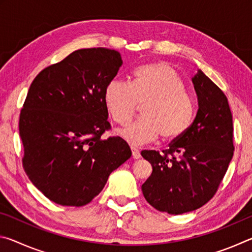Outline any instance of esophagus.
<instances>
[{
    "mask_svg": "<svg viewBox=\"0 0 252 252\" xmlns=\"http://www.w3.org/2000/svg\"><path fill=\"white\" fill-rule=\"evenodd\" d=\"M131 151H132V157H133V159H140L141 155H140V151L138 148L131 147Z\"/></svg>",
    "mask_w": 252,
    "mask_h": 252,
    "instance_id": "34e87169",
    "label": "esophagus"
}]
</instances>
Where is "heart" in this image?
<instances>
[{
  "label": "heart",
  "mask_w": 252,
  "mask_h": 252,
  "mask_svg": "<svg viewBox=\"0 0 252 252\" xmlns=\"http://www.w3.org/2000/svg\"><path fill=\"white\" fill-rule=\"evenodd\" d=\"M104 103L111 118L125 126L142 105V118L120 131L131 144L151 142L161 135L164 142L180 139L189 129L194 113L193 99L185 81L168 63L139 66L132 83L112 79L104 90Z\"/></svg>",
  "instance_id": "1"
}]
</instances>
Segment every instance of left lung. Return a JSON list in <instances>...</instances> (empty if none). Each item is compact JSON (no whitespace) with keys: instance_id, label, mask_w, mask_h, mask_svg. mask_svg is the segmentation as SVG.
I'll return each mask as SVG.
<instances>
[{"instance_id":"obj_1","label":"left lung","mask_w":252,"mask_h":252,"mask_svg":"<svg viewBox=\"0 0 252 252\" xmlns=\"http://www.w3.org/2000/svg\"><path fill=\"white\" fill-rule=\"evenodd\" d=\"M198 112L180 139L162 153L143 150L152 165L141 189L153 208L170 215L193 211L218 190L233 156L232 114L224 93L201 70L192 78Z\"/></svg>"}]
</instances>
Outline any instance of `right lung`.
Instances as JSON below:
<instances>
[{
    "instance_id": "1",
    "label": "right lung",
    "mask_w": 252,
    "mask_h": 252,
    "mask_svg": "<svg viewBox=\"0 0 252 252\" xmlns=\"http://www.w3.org/2000/svg\"><path fill=\"white\" fill-rule=\"evenodd\" d=\"M122 63L116 50L81 49L33 80L19 122L23 168L51 201L85 206L131 157L120 136L101 138L111 129L104 90Z\"/></svg>"
}]
</instances>
